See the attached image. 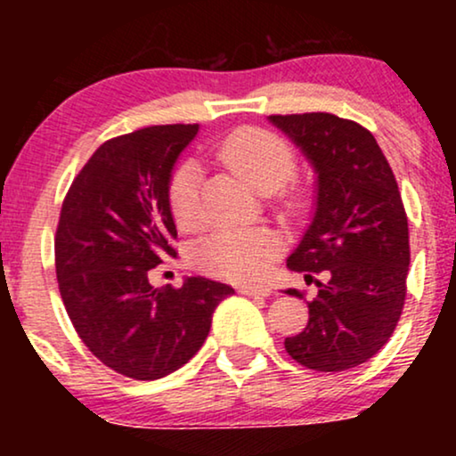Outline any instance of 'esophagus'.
Returning a JSON list of instances; mask_svg holds the SVG:
<instances>
[{
    "mask_svg": "<svg viewBox=\"0 0 456 456\" xmlns=\"http://www.w3.org/2000/svg\"><path fill=\"white\" fill-rule=\"evenodd\" d=\"M238 291L242 296H261V297H265V296L272 294L270 287H264V285H261V287H257V285H240Z\"/></svg>",
    "mask_w": 456,
    "mask_h": 456,
    "instance_id": "obj_1",
    "label": "esophagus"
}]
</instances>
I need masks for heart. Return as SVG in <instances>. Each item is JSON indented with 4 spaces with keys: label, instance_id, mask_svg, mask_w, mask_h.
Returning <instances> with one entry per match:
<instances>
[{
    "label": "heart",
    "instance_id": "heart-1",
    "mask_svg": "<svg viewBox=\"0 0 456 456\" xmlns=\"http://www.w3.org/2000/svg\"><path fill=\"white\" fill-rule=\"evenodd\" d=\"M218 160L255 191L274 192L297 169L287 141L261 128H244L224 139ZM167 203L175 224L184 232L201 224V174L195 162H182L171 174ZM279 235L265 227H221L195 246L192 259L201 270L227 281H257L279 255Z\"/></svg>",
    "mask_w": 456,
    "mask_h": 456
}]
</instances>
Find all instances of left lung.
<instances>
[{
    "instance_id": "1",
    "label": "left lung",
    "mask_w": 456,
    "mask_h": 456,
    "mask_svg": "<svg viewBox=\"0 0 456 456\" xmlns=\"http://www.w3.org/2000/svg\"><path fill=\"white\" fill-rule=\"evenodd\" d=\"M317 174L315 212L287 268L317 281L308 323L285 338L306 369L337 373L388 343L405 305L410 229L399 186L369 130L332 113L270 115ZM289 296L302 297L297 289Z\"/></svg>"
}]
</instances>
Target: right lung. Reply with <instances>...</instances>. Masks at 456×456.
<instances>
[{"mask_svg":"<svg viewBox=\"0 0 456 456\" xmlns=\"http://www.w3.org/2000/svg\"><path fill=\"white\" fill-rule=\"evenodd\" d=\"M197 133L199 124H174L104 141L61 206L55 272L68 317L102 364L133 379L184 366L206 343L214 308L233 294L203 276L180 289L150 285V270L175 257L167 186Z\"/></svg>","mask_w":456,"mask_h":456,"instance_id":"obj_1","label":"right lung"}]
</instances>
